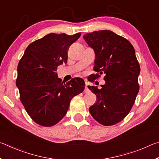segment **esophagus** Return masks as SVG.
<instances>
[{"instance_id": "esophagus-1", "label": "esophagus", "mask_w": 159, "mask_h": 159, "mask_svg": "<svg viewBox=\"0 0 159 159\" xmlns=\"http://www.w3.org/2000/svg\"><path fill=\"white\" fill-rule=\"evenodd\" d=\"M90 92V90H89V88H88V85L86 84V85H85V90H84V93H89Z\"/></svg>"}]
</instances>
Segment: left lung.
I'll return each instance as SVG.
<instances>
[{"instance_id": "left-lung-1", "label": "left lung", "mask_w": 159, "mask_h": 159, "mask_svg": "<svg viewBox=\"0 0 159 159\" xmlns=\"http://www.w3.org/2000/svg\"><path fill=\"white\" fill-rule=\"evenodd\" d=\"M83 39L95 52L94 70L105 74L100 89L88 86L98 98L90 114L102 125H114L128 114L139 92L140 66L135 51L127 39L109 30L86 34Z\"/></svg>"}]
</instances>
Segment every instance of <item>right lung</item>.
<instances>
[{
  "label": "right lung",
  "instance_id": "right-lung-1",
  "mask_svg": "<svg viewBox=\"0 0 159 159\" xmlns=\"http://www.w3.org/2000/svg\"><path fill=\"white\" fill-rule=\"evenodd\" d=\"M80 36L51 33L29 45L18 64L16 85L20 100L38 124L52 126L66 114L70 102L84 90L80 78L64 83L59 79L57 66L67 62L69 47Z\"/></svg>",
  "mask_w": 159,
  "mask_h": 159
}]
</instances>
